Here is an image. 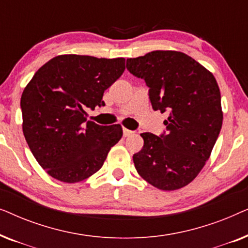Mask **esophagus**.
<instances>
[{"label": "esophagus", "mask_w": 248, "mask_h": 248, "mask_svg": "<svg viewBox=\"0 0 248 248\" xmlns=\"http://www.w3.org/2000/svg\"><path fill=\"white\" fill-rule=\"evenodd\" d=\"M133 133H134L133 131H131V130H128V128L123 127V135H124V137H130V135H132Z\"/></svg>", "instance_id": "obj_1"}]
</instances>
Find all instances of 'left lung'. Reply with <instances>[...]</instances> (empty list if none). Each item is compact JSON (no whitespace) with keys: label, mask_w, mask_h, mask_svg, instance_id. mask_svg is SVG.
I'll return each mask as SVG.
<instances>
[{"label":"left lung","mask_w":248,"mask_h":248,"mask_svg":"<svg viewBox=\"0 0 248 248\" xmlns=\"http://www.w3.org/2000/svg\"><path fill=\"white\" fill-rule=\"evenodd\" d=\"M126 69L145 81L154 110L168 113L164 133L141 134L144 144L133 155L135 169L162 191L184 187L204 167L221 130V96L216 78L176 50L127 59Z\"/></svg>","instance_id":"1"}]
</instances>
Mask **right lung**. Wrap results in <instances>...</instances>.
Listing matches in <instances>:
<instances>
[{
  "instance_id": "right-lung-1",
  "label": "right lung",
  "mask_w": 248,
  "mask_h": 248,
  "mask_svg": "<svg viewBox=\"0 0 248 248\" xmlns=\"http://www.w3.org/2000/svg\"><path fill=\"white\" fill-rule=\"evenodd\" d=\"M125 70V59L60 55L35 73L23 90L22 130L38 164L64 183L83 181L103 167L123 135L120 124L87 121V108L104 106L103 96Z\"/></svg>"
}]
</instances>
